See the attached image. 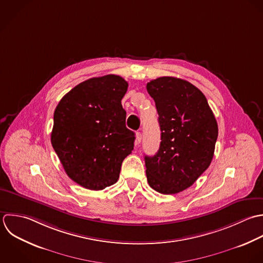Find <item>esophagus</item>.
<instances>
[{
  "label": "esophagus",
  "mask_w": 263,
  "mask_h": 263,
  "mask_svg": "<svg viewBox=\"0 0 263 263\" xmlns=\"http://www.w3.org/2000/svg\"><path fill=\"white\" fill-rule=\"evenodd\" d=\"M141 139H142V134H141V132H137V133H136V144H139L140 141H141Z\"/></svg>",
  "instance_id": "esophagus-1"
}]
</instances>
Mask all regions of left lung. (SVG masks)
<instances>
[{
	"label": "left lung",
	"mask_w": 263,
	"mask_h": 263,
	"mask_svg": "<svg viewBox=\"0 0 263 263\" xmlns=\"http://www.w3.org/2000/svg\"><path fill=\"white\" fill-rule=\"evenodd\" d=\"M146 89L156 102L161 129L158 153L144 157L147 182L161 194H178L210 166L217 122L205 95L185 80L161 77Z\"/></svg>",
	"instance_id": "obj_1"
}]
</instances>
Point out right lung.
<instances>
[{
	"mask_svg": "<svg viewBox=\"0 0 263 263\" xmlns=\"http://www.w3.org/2000/svg\"><path fill=\"white\" fill-rule=\"evenodd\" d=\"M128 83L120 76L89 79L66 93L54 111L51 143L64 171L79 185L101 191L116 183L134 147L121 100Z\"/></svg>",
	"mask_w": 263,
	"mask_h": 263,
	"instance_id": "add662e5",
	"label": "right lung"
}]
</instances>
